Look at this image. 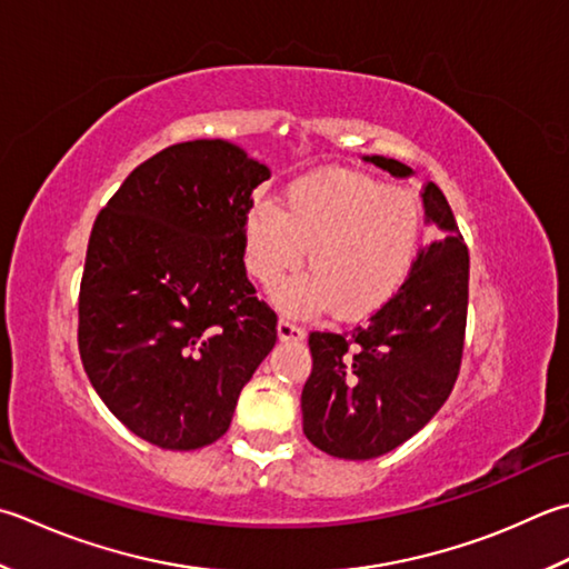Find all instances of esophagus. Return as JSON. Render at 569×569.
I'll list each match as a JSON object with an SVG mask.
<instances>
[{
	"mask_svg": "<svg viewBox=\"0 0 569 569\" xmlns=\"http://www.w3.org/2000/svg\"><path fill=\"white\" fill-rule=\"evenodd\" d=\"M276 332H278V340L281 342H298V340H303L306 338V330L300 328V326H296V322H291V320H278V326H276Z\"/></svg>",
	"mask_w": 569,
	"mask_h": 569,
	"instance_id": "obj_1",
	"label": "esophagus"
}]
</instances>
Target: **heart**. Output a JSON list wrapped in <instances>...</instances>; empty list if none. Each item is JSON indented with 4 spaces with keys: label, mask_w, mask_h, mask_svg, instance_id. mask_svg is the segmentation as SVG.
<instances>
[{
    "label": "heart",
    "mask_w": 569,
    "mask_h": 569,
    "mask_svg": "<svg viewBox=\"0 0 569 569\" xmlns=\"http://www.w3.org/2000/svg\"><path fill=\"white\" fill-rule=\"evenodd\" d=\"M421 243L417 199L348 170H322L283 189L281 207L256 202L241 224L249 273L273 288L306 259L310 273L288 278L273 303L288 316L332 306L340 318L385 308L415 269Z\"/></svg>",
    "instance_id": "heart-1"
}]
</instances>
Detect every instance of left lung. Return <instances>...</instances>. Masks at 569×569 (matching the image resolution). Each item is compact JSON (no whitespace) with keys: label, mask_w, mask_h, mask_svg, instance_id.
I'll list each match as a JSON object with an SVG mask.
<instances>
[{"label":"left lung","mask_w":569,"mask_h":569,"mask_svg":"<svg viewBox=\"0 0 569 569\" xmlns=\"http://www.w3.org/2000/svg\"><path fill=\"white\" fill-rule=\"evenodd\" d=\"M380 170L411 177L405 162L365 154ZM425 217L437 237L419 251L399 293L352 332H310L313 372L300 395L303 433L330 456L377 459L447 402L459 377L469 310V249L441 189L425 184Z\"/></svg>","instance_id":"1"}]
</instances>
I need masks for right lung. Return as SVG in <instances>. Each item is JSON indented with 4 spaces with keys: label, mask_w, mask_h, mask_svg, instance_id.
Listing matches in <instances>:
<instances>
[{
    "label": "right lung",
    "mask_w": 569,
    "mask_h": 569,
    "mask_svg": "<svg viewBox=\"0 0 569 569\" xmlns=\"http://www.w3.org/2000/svg\"><path fill=\"white\" fill-rule=\"evenodd\" d=\"M269 167L227 140L172 144L100 209L78 296V350L98 397L170 451L224 437L276 345L243 269L241 224Z\"/></svg>",
    "instance_id": "right-lung-1"
}]
</instances>
